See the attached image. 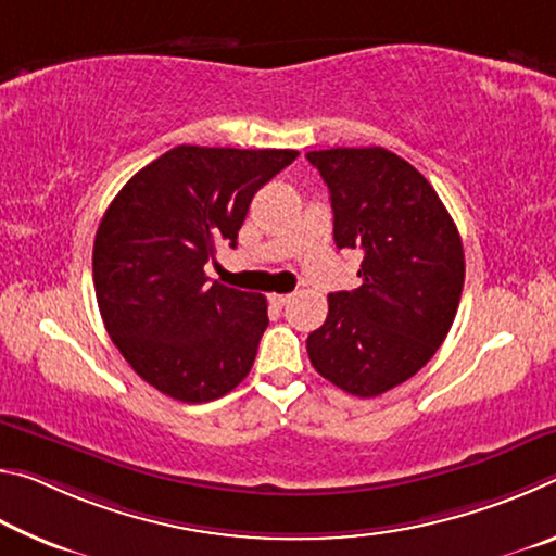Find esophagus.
Here are the masks:
<instances>
[{
	"instance_id": "1",
	"label": "esophagus",
	"mask_w": 556,
	"mask_h": 556,
	"mask_svg": "<svg viewBox=\"0 0 556 556\" xmlns=\"http://www.w3.org/2000/svg\"><path fill=\"white\" fill-rule=\"evenodd\" d=\"M289 299H291V294H269V301L275 306H285V304H289Z\"/></svg>"
}]
</instances>
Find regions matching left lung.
<instances>
[{"instance_id":"left-lung-1","label":"left lung","mask_w":556,"mask_h":556,"mask_svg":"<svg viewBox=\"0 0 556 556\" xmlns=\"http://www.w3.org/2000/svg\"><path fill=\"white\" fill-rule=\"evenodd\" d=\"M306 159L331 193L336 244L363 255V285L328 294L306 351L336 388L378 397L444 343L464 289V244L431 184L388 149L338 147Z\"/></svg>"}]
</instances>
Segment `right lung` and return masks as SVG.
<instances>
[{
  "label": "right lung",
  "mask_w": 556,
  "mask_h": 556,
  "mask_svg": "<svg viewBox=\"0 0 556 556\" xmlns=\"http://www.w3.org/2000/svg\"><path fill=\"white\" fill-rule=\"evenodd\" d=\"M294 149L181 144L137 172L100 220L92 281L112 343L139 378L178 402L238 388L269 324L267 299L208 285L205 262L235 248L262 186Z\"/></svg>",
  "instance_id": "right-lung-1"
}]
</instances>
